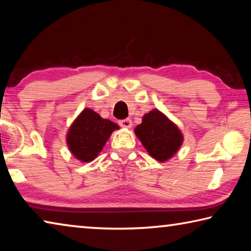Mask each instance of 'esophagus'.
<instances>
[{
	"mask_svg": "<svg viewBox=\"0 0 251 251\" xmlns=\"http://www.w3.org/2000/svg\"><path fill=\"white\" fill-rule=\"evenodd\" d=\"M118 124H120L121 127H124V128H130L131 127V121L129 120V118H126V120H122L118 122Z\"/></svg>",
	"mask_w": 251,
	"mask_h": 251,
	"instance_id": "34e87169",
	"label": "esophagus"
}]
</instances>
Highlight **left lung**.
Listing matches in <instances>:
<instances>
[{"label": "left lung", "mask_w": 251, "mask_h": 251, "mask_svg": "<svg viewBox=\"0 0 251 251\" xmlns=\"http://www.w3.org/2000/svg\"><path fill=\"white\" fill-rule=\"evenodd\" d=\"M135 134L152 158L166 161L176 154L182 144V134L178 127L158 109H152L136 126Z\"/></svg>", "instance_id": "left-lung-1"}]
</instances>
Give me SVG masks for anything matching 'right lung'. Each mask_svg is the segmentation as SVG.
<instances>
[{"mask_svg":"<svg viewBox=\"0 0 251 251\" xmlns=\"http://www.w3.org/2000/svg\"><path fill=\"white\" fill-rule=\"evenodd\" d=\"M118 128L115 123L104 120L94 110L85 108L70 127L67 146L78 160L88 163L97 157L110 134Z\"/></svg>","mask_w":251,"mask_h":251,"instance_id":"right-lung-1","label":"right lung"}]
</instances>
